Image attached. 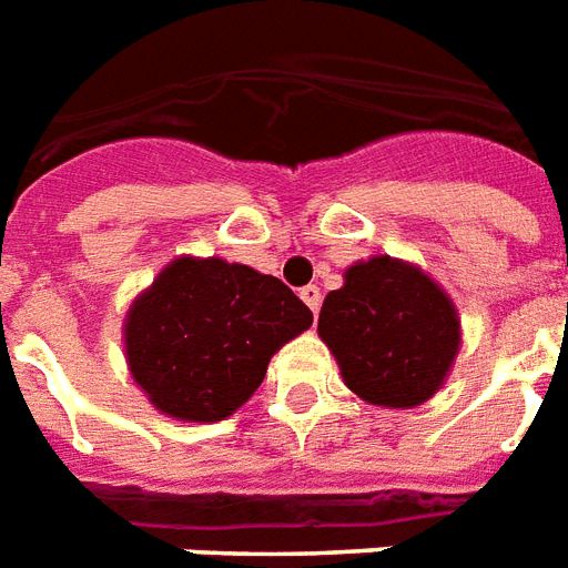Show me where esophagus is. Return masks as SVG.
<instances>
[{
  "label": "esophagus",
  "instance_id": "obj_1",
  "mask_svg": "<svg viewBox=\"0 0 568 568\" xmlns=\"http://www.w3.org/2000/svg\"><path fill=\"white\" fill-rule=\"evenodd\" d=\"M298 296H302V302H305V305L311 307L313 313L320 311L322 293H320V287H316V284H307V287H302V293H298Z\"/></svg>",
  "mask_w": 568,
  "mask_h": 568
}]
</instances>
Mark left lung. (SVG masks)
Segmentation results:
<instances>
[{"mask_svg":"<svg viewBox=\"0 0 568 568\" xmlns=\"http://www.w3.org/2000/svg\"><path fill=\"white\" fill-rule=\"evenodd\" d=\"M320 337L363 402L410 410L434 398L460 352V316L416 263L372 255L343 272L320 311Z\"/></svg>","mask_w":568,"mask_h":568,"instance_id":"1","label":"left lung"}]
</instances>
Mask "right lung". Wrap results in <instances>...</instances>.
<instances>
[{"label":"right lung","instance_id":"right-lung-1","mask_svg":"<svg viewBox=\"0 0 568 568\" xmlns=\"http://www.w3.org/2000/svg\"><path fill=\"white\" fill-rule=\"evenodd\" d=\"M313 313L275 275L181 255L131 302L122 346L149 405L179 422H220L261 387L272 355Z\"/></svg>","mask_w":568,"mask_h":568}]
</instances>
